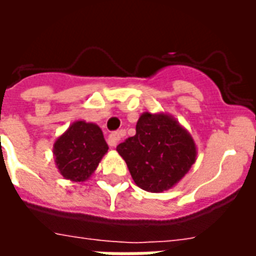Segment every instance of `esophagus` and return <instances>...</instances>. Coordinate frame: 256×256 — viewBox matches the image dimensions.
Listing matches in <instances>:
<instances>
[{"mask_svg":"<svg viewBox=\"0 0 256 256\" xmlns=\"http://www.w3.org/2000/svg\"><path fill=\"white\" fill-rule=\"evenodd\" d=\"M119 141H120V134L115 132V133L110 134V137H108V144L111 145V146H116L119 144Z\"/></svg>","mask_w":256,"mask_h":256,"instance_id":"34e87169","label":"esophagus"}]
</instances>
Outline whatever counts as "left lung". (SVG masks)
Wrapping results in <instances>:
<instances>
[{
  "label": "left lung",
  "instance_id": "8db88e82",
  "mask_svg": "<svg viewBox=\"0 0 256 256\" xmlns=\"http://www.w3.org/2000/svg\"><path fill=\"white\" fill-rule=\"evenodd\" d=\"M137 186L162 193L176 186L196 162L194 140L177 119L164 112H144L136 136L116 146Z\"/></svg>",
  "mask_w": 256,
  "mask_h": 256
}]
</instances>
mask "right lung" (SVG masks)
<instances>
[{"instance_id": "obj_1", "label": "right lung", "mask_w": 256, "mask_h": 256, "mask_svg": "<svg viewBox=\"0 0 256 256\" xmlns=\"http://www.w3.org/2000/svg\"><path fill=\"white\" fill-rule=\"evenodd\" d=\"M108 152V144L101 128L96 123L76 120L53 144V156L58 172L72 182L89 180L102 156Z\"/></svg>"}]
</instances>
